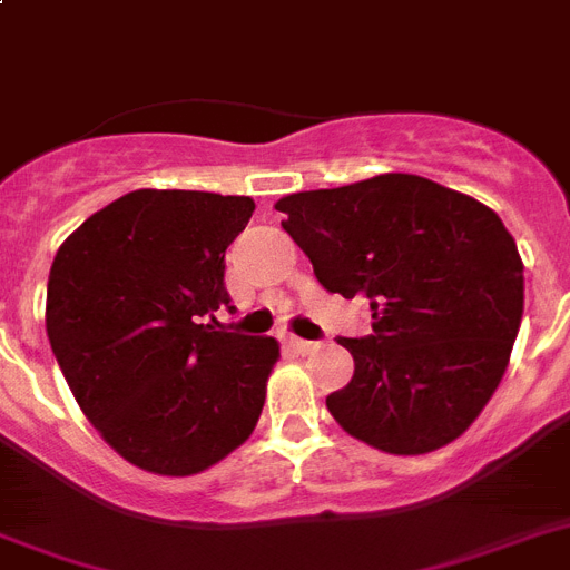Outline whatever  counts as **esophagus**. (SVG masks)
<instances>
[{"label": "esophagus", "instance_id": "obj_1", "mask_svg": "<svg viewBox=\"0 0 570 570\" xmlns=\"http://www.w3.org/2000/svg\"><path fill=\"white\" fill-rule=\"evenodd\" d=\"M286 344H289L295 353H301V356H309V353H315L318 347H322L318 342H309V338H295V336L286 338Z\"/></svg>", "mask_w": 570, "mask_h": 570}]
</instances>
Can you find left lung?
<instances>
[{
  "instance_id": "obj_1",
  "label": "left lung",
  "mask_w": 570,
  "mask_h": 570,
  "mask_svg": "<svg viewBox=\"0 0 570 570\" xmlns=\"http://www.w3.org/2000/svg\"><path fill=\"white\" fill-rule=\"evenodd\" d=\"M275 208L318 284L371 304V333L338 338L356 367L327 396L336 423L391 455L461 438L499 389L524 313V266L499 214L411 174Z\"/></svg>"
}]
</instances>
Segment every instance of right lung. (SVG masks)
<instances>
[{"label":"right lung","instance_id":"right-lung-1","mask_svg":"<svg viewBox=\"0 0 570 570\" xmlns=\"http://www.w3.org/2000/svg\"><path fill=\"white\" fill-rule=\"evenodd\" d=\"M252 212V196L132 190L51 263L57 365L89 423L141 470L194 475L255 432L277 342L217 322L234 313L226 248Z\"/></svg>","mask_w":570,"mask_h":570}]
</instances>
